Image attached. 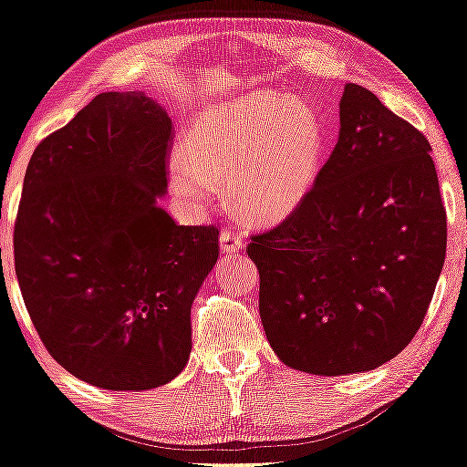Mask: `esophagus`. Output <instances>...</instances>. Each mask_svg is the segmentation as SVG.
I'll return each mask as SVG.
<instances>
[{
	"label": "esophagus",
	"instance_id": "1",
	"mask_svg": "<svg viewBox=\"0 0 467 467\" xmlns=\"http://www.w3.org/2000/svg\"><path fill=\"white\" fill-rule=\"evenodd\" d=\"M220 245H222V252L231 255V254L241 252V249L245 247V241H243V234L239 231H231V228H226V231L220 233Z\"/></svg>",
	"mask_w": 467,
	"mask_h": 467
}]
</instances>
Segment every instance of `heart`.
<instances>
[{
	"instance_id": "obj_1",
	"label": "heart",
	"mask_w": 467,
	"mask_h": 467,
	"mask_svg": "<svg viewBox=\"0 0 467 467\" xmlns=\"http://www.w3.org/2000/svg\"><path fill=\"white\" fill-rule=\"evenodd\" d=\"M171 184L191 203L231 184L243 213L275 224L308 197L325 157V130L304 100L254 92L228 107L207 109L186 125Z\"/></svg>"
}]
</instances>
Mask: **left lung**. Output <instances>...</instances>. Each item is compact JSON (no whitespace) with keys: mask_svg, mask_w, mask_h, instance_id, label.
Returning a JSON list of instances; mask_svg holds the SVG:
<instances>
[{"mask_svg":"<svg viewBox=\"0 0 467 467\" xmlns=\"http://www.w3.org/2000/svg\"><path fill=\"white\" fill-rule=\"evenodd\" d=\"M430 150L420 130L346 83L337 144L308 197L247 245L264 331L285 365L371 371L415 337L447 254Z\"/></svg>","mask_w":467,"mask_h":467,"instance_id":"obj_1","label":"left lung"}]
</instances>
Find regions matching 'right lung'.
<instances>
[{
  "label": "right lung",
  "mask_w": 467,
  "mask_h": 467,
  "mask_svg": "<svg viewBox=\"0 0 467 467\" xmlns=\"http://www.w3.org/2000/svg\"><path fill=\"white\" fill-rule=\"evenodd\" d=\"M171 121L144 92H104L35 149L14 268L56 363L104 389L171 381L191 354V306L218 262V228L178 226Z\"/></svg>",
  "instance_id": "add662e5"
}]
</instances>
